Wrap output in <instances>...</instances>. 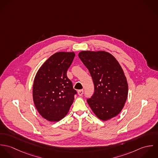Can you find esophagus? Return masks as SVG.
Returning <instances> with one entry per match:
<instances>
[{
	"label": "esophagus",
	"mask_w": 158,
	"mask_h": 158,
	"mask_svg": "<svg viewBox=\"0 0 158 158\" xmlns=\"http://www.w3.org/2000/svg\"><path fill=\"white\" fill-rule=\"evenodd\" d=\"M83 92H84V90L83 89H81V90H79L78 91V94L80 96H81L83 94Z\"/></svg>",
	"instance_id": "1"
}]
</instances>
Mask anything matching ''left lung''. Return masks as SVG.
<instances>
[{
    "label": "left lung",
    "mask_w": 158,
    "mask_h": 158,
    "mask_svg": "<svg viewBox=\"0 0 158 158\" xmlns=\"http://www.w3.org/2000/svg\"><path fill=\"white\" fill-rule=\"evenodd\" d=\"M78 56L89 70L94 85V93L87 99L92 111L104 121L115 117L123 109L128 92L122 68L105 51H81Z\"/></svg>",
    "instance_id": "left-lung-1"
}]
</instances>
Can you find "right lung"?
<instances>
[{
	"label": "right lung",
	"mask_w": 158,
	"mask_h": 158,
	"mask_svg": "<svg viewBox=\"0 0 158 158\" xmlns=\"http://www.w3.org/2000/svg\"><path fill=\"white\" fill-rule=\"evenodd\" d=\"M75 55L74 52L55 53L36 74L33 102L38 113L50 122H58L66 115L77 94L67 77Z\"/></svg>",
	"instance_id": "add662e5"
}]
</instances>
